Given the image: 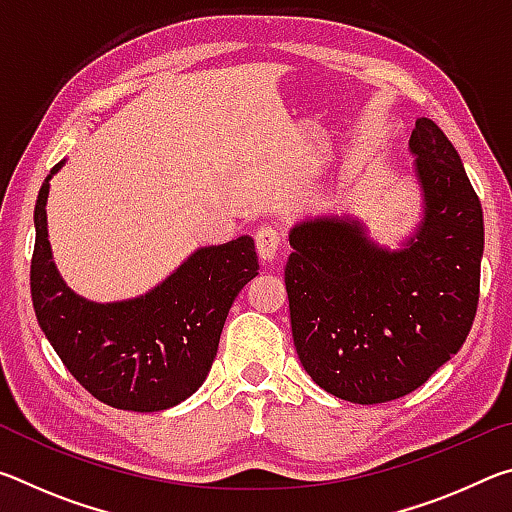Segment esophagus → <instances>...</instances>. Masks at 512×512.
I'll use <instances>...</instances> for the list:
<instances>
[{
    "instance_id": "34e87169",
    "label": "esophagus",
    "mask_w": 512,
    "mask_h": 512,
    "mask_svg": "<svg viewBox=\"0 0 512 512\" xmlns=\"http://www.w3.org/2000/svg\"><path fill=\"white\" fill-rule=\"evenodd\" d=\"M255 244H257V253L264 262H273L277 255V248H280V232L273 225H259L255 232Z\"/></svg>"
}]
</instances>
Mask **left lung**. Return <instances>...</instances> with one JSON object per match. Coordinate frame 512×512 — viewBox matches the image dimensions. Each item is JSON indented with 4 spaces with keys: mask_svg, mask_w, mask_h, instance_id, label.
Here are the masks:
<instances>
[{
    "mask_svg": "<svg viewBox=\"0 0 512 512\" xmlns=\"http://www.w3.org/2000/svg\"><path fill=\"white\" fill-rule=\"evenodd\" d=\"M424 196L418 232L379 248L363 225L318 216L293 225L284 268L302 368L354 404L422 386L461 350L479 305L483 210L447 135L422 117L409 140Z\"/></svg>",
    "mask_w": 512,
    "mask_h": 512,
    "instance_id": "8db88e82",
    "label": "left lung"
}]
</instances>
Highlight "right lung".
I'll return each instance as SVG.
<instances>
[{
  "instance_id": "obj_1",
  "label": "right lung",
  "mask_w": 512,
  "mask_h": 512,
  "mask_svg": "<svg viewBox=\"0 0 512 512\" xmlns=\"http://www.w3.org/2000/svg\"><path fill=\"white\" fill-rule=\"evenodd\" d=\"M63 164L45 178L33 212L31 298L42 332L99 402L140 413L176 406L205 381L232 302L259 271L253 239L196 250L140 298L90 302L67 287L51 262L45 205L49 180Z\"/></svg>"
}]
</instances>
